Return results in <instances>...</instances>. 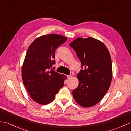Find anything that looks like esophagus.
<instances>
[{"label": "esophagus", "instance_id": "34e87169", "mask_svg": "<svg viewBox=\"0 0 131 131\" xmlns=\"http://www.w3.org/2000/svg\"><path fill=\"white\" fill-rule=\"evenodd\" d=\"M67 78H68V79H71L72 78V75H67Z\"/></svg>", "mask_w": 131, "mask_h": 131}]
</instances>
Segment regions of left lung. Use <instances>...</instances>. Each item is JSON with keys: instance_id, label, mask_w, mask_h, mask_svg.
<instances>
[{"instance_id": "left-lung-1", "label": "left lung", "mask_w": 131, "mask_h": 131, "mask_svg": "<svg viewBox=\"0 0 131 131\" xmlns=\"http://www.w3.org/2000/svg\"><path fill=\"white\" fill-rule=\"evenodd\" d=\"M69 46L76 52L82 68L77 75L79 85L73 90V97L82 107H92L102 99L111 85L110 53L104 43L92 37L78 38Z\"/></svg>"}]
</instances>
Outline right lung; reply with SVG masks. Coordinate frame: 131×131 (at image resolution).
<instances>
[{
  "instance_id": "right-lung-1",
  "label": "right lung",
  "mask_w": 131,
  "mask_h": 131,
  "mask_svg": "<svg viewBox=\"0 0 131 131\" xmlns=\"http://www.w3.org/2000/svg\"><path fill=\"white\" fill-rule=\"evenodd\" d=\"M66 40V37L57 34L42 36L33 41L27 52L22 68V80L31 98L38 104H47L53 100L67 79L52 68L54 52Z\"/></svg>"
}]
</instances>
